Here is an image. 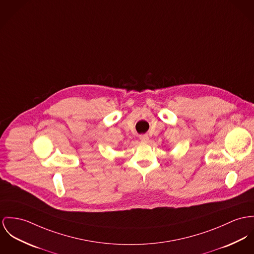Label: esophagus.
Returning <instances> with one entry per match:
<instances>
[{"label":"esophagus","instance_id":"obj_1","mask_svg":"<svg viewBox=\"0 0 254 254\" xmlns=\"http://www.w3.org/2000/svg\"><path fill=\"white\" fill-rule=\"evenodd\" d=\"M139 139L141 140V142H143V143H147L148 141H149V137L148 135H146V134H142V135H140L139 136Z\"/></svg>","mask_w":254,"mask_h":254}]
</instances>
